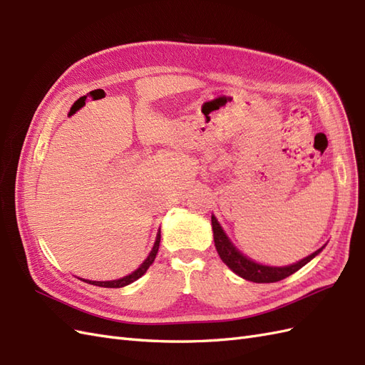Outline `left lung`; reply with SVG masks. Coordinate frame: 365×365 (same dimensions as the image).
<instances>
[{"label": "left lung", "mask_w": 365, "mask_h": 365, "mask_svg": "<svg viewBox=\"0 0 365 365\" xmlns=\"http://www.w3.org/2000/svg\"><path fill=\"white\" fill-rule=\"evenodd\" d=\"M212 227H213L215 247L217 250L219 257L222 259V262L231 271L240 275L242 279L254 282V283H274V282H280L286 277H289L291 274L303 268L307 262H311L317 254L323 250V248L317 250L314 254H311V256H307L306 259L297 262L294 264H289V267H282V268L264 267V264H259L256 262L247 259L244 254H240L233 247V244H231L215 216H212Z\"/></svg>", "instance_id": "obj_1"}]
</instances>
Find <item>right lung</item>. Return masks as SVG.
<instances>
[{
  "instance_id": "obj_1",
  "label": "right lung",
  "mask_w": 365,
  "mask_h": 365,
  "mask_svg": "<svg viewBox=\"0 0 365 365\" xmlns=\"http://www.w3.org/2000/svg\"><path fill=\"white\" fill-rule=\"evenodd\" d=\"M160 239H161V235L158 233L157 240H155V245H153V248H152L150 254L148 256V259H146L145 262H143V264H141V267H140L138 269H135L132 274L126 275V277L118 279V280H111V282H91V280H83V282L96 284V286H102V288H123V286H126V284H129V283H132V282H135L137 279H140L141 275L149 269V267L153 263V260H155L158 248H160Z\"/></svg>"
}]
</instances>
